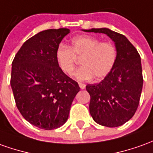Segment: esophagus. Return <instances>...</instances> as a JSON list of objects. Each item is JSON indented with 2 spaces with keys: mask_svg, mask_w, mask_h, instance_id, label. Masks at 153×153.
<instances>
[{
  "mask_svg": "<svg viewBox=\"0 0 153 153\" xmlns=\"http://www.w3.org/2000/svg\"><path fill=\"white\" fill-rule=\"evenodd\" d=\"M79 87H80L81 89H85L86 85H85V84H83V83H79Z\"/></svg>",
  "mask_w": 153,
  "mask_h": 153,
  "instance_id": "1",
  "label": "esophagus"
}]
</instances>
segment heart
<instances>
[{
	"instance_id": "b5f03b06",
	"label": "heart",
	"mask_w": 153,
	"mask_h": 153,
	"mask_svg": "<svg viewBox=\"0 0 153 153\" xmlns=\"http://www.w3.org/2000/svg\"><path fill=\"white\" fill-rule=\"evenodd\" d=\"M81 59L82 66L75 76L80 81L95 77L101 81L110 74L117 59V49L114 43L101 42L98 38L82 35L71 41L69 46L60 45L56 51V61L59 68L67 76H71Z\"/></svg>"
}]
</instances>
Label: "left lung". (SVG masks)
<instances>
[{"label": "left lung", "mask_w": 153, "mask_h": 153, "mask_svg": "<svg viewBox=\"0 0 153 153\" xmlns=\"http://www.w3.org/2000/svg\"><path fill=\"white\" fill-rule=\"evenodd\" d=\"M86 32L107 34L117 49L114 68L98 84H88L89 110L97 123L108 127L122 126L134 116L139 105L143 77L138 51L123 35L107 28H92Z\"/></svg>", "instance_id": "left-lung-1"}]
</instances>
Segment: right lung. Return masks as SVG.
Instances as JSON below:
<instances>
[{
  "label": "right lung",
  "mask_w": 153,
  "mask_h": 153,
  "mask_svg": "<svg viewBox=\"0 0 153 153\" xmlns=\"http://www.w3.org/2000/svg\"><path fill=\"white\" fill-rule=\"evenodd\" d=\"M69 29H49L28 39L12 62L10 86L22 117L36 127L52 130L66 123L80 91L56 61V51Z\"/></svg>",
  "instance_id": "add662e5"
}]
</instances>
